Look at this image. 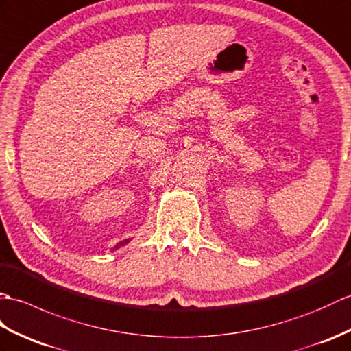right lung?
Instances as JSON below:
<instances>
[{"label":"right lung","instance_id":"obj_1","mask_svg":"<svg viewBox=\"0 0 351 351\" xmlns=\"http://www.w3.org/2000/svg\"><path fill=\"white\" fill-rule=\"evenodd\" d=\"M129 241H130V239L123 240V241H120V243H117V245H115V247H120V246H123V245H126V243H129Z\"/></svg>","mask_w":351,"mask_h":351}]
</instances>
